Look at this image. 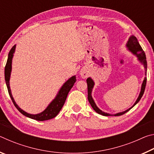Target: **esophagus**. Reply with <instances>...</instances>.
Wrapping results in <instances>:
<instances>
[{"mask_svg":"<svg viewBox=\"0 0 154 154\" xmlns=\"http://www.w3.org/2000/svg\"><path fill=\"white\" fill-rule=\"evenodd\" d=\"M80 75L83 78H86L88 76V72L85 71V70L82 69V71H80Z\"/></svg>","mask_w":154,"mask_h":154,"instance_id":"34e87169","label":"esophagus"}]
</instances>
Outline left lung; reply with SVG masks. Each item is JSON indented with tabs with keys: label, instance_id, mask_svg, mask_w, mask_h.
Listing matches in <instances>:
<instances>
[{
	"label": "left lung",
	"instance_id": "obj_1",
	"mask_svg": "<svg viewBox=\"0 0 154 154\" xmlns=\"http://www.w3.org/2000/svg\"><path fill=\"white\" fill-rule=\"evenodd\" d=\"M126 47L128 48V49L130 51H131L132 53L134 54V55L136 56L137 57L138 60H139L143 64V66H144V68L145 69V75H146V73H147V60H146L145 54L144 51L143 50L141 46L140 45V44L139 43V42H138L137 38L133 35L130 36L129 39H128V43H126ZM86 82H87V84H88V101H89V103L91 105V106H92V107L93 108L94 110L96 113L102 115V116H112V115H111V114L107 113H105V112L101 111L100 109L98 108V106L96 105L94 101L93 98L92 97V91L94 85V81L91 79L90 77L88 78ZM146 83H147V77H145V79H144V80H143V82L142 83L141 89H140V92L139 94V97H138L137 100H136V102H135V103L133 105V106H131V107L129 108L128 109H127L126 111H124L123 112H121V113L115 114L114 115L115 116H122V115L126 113V112H128L129 110H130V109H131L132 107H133V106L136 105V104L139 103V101L140 100V98H141V97L143 96V94H144L145 86H146Z\"/></svg>",
	"mask_w": 154,
	"mask_h": 154
}]
</instances>
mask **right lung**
Here are the masks:
<instances>
[{"instance_id":"1","label":"right lung","mask_w":154,"mask_h":154,"mask_svg":"<svg viewBox=\"0 0 154 154\" xmlns=\"http://www.w3.org/2000/svg\"><path fill=\"white\" fill-rule=\"evenodd\" d=\"M15 46H13V48L10 50L9 55H8V59H7L6 66L5 68V82H6L7 89H8V92L9 94L11 97L12 102L14 103V105L17 109L21 113L24 115V116L28 117V118H30L31 119H35V120L37 121H45V120H48V119H52L57 116L61 110V109L63 106L64 104L66 101V97L68 96V94H69V91L71 90L72 87L73 86L74 83L76 82V77L72 76L71 77L69 80H67L66 82L64 83V85H62L60 90H59L58 94L56 96V98L52 100V102L49 104L48 106L45 110L43 112L38 113V114H30L22 110V109H20L18 105L15 102L14 98H13V96L11 94V89H10L9 86V79H10V76H11V64H12V58L13 56H14V54L15 52Z\"/></svg>"}]
</instances>
